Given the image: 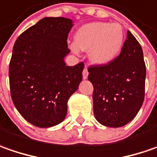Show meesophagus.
I'll use <instances>...</instances> for the list:
<instances>
[{
  "mask_svg": "<svg viewBox=\"0 0 157 157\" xmlns=\"http://www.w3.org/2000/svg\"><path fill=\"white\" fill-rule=\"evenodd\" d=\"M88 76H89V71H88L87 67H85L83 69V71H82V77H83V79L85 80V79L88 78Z\"/></svg>",
  "mask_w": 157,
  "mask_h": 157,
  "instance_id": "1",
  "label": "esophagus"
}]
</instances>
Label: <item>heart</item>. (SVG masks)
<instances>
[{"mask_svg": "<svg viewBox=\"0 0 157 157\" xmlns=\"http://www.w3.org/2000/svg\"><path fill=\"white\" fill-rule=\"evenodd\" d=\"M71 50L89 51V60L96 65H106L116 59L123 46L124 34L118 23L95 21L82 26L75 32Z\"/></svg>", "mask_w": 157, "mask_h": 157, "instance_id": "1", "label": "heart"}]
</instances>
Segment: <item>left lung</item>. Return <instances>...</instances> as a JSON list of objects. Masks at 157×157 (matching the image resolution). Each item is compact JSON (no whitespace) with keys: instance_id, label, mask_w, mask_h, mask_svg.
Segmentation results:
<instances>
[{"instance_id":"obj_1","label":"left lung","mask_w":157,"mask_h":157,"mask_svg":"<svg viewBox=\"0 0 157 157\" xmlns=\"http://www.w3.org/2000/svg\"><path fill=\"white\" fill-rule=\"evenodd\" d=\"M89 73L95 119L111 128L132 121L144 100L146 67L142 47L130 31L119 56L106 65L91 66Z\"/></svg>"}]
</instances>
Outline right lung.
I'll list each match as a JSON object with an SVG mask.
<instances>
[{"instance_id":"1","label":"right lung","mask_w":157,"mask_h":157,"mask_svg":"<svg viewBox=\"0 0 157 157\" xmlns=\"http://www.w3.org/2000/svg\"><path fill=\"white\" fill-rule=\"evenodd\" d=\"M73 21L45 17L15 41L9 63V85L15 108L26 121L39 128L65 119L69 97L82 80L83 62L67 66V39Z\"/></svg>"}]
</instances>
